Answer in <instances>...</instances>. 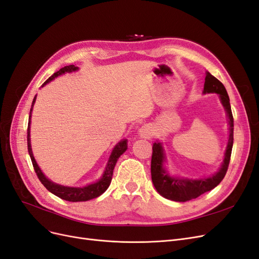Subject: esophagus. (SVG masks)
Masks as SVG:
<instances>
[{"instance_id":"esophagus-1","label":"esophagus","mask_w":259,"mask_h":259,"mask_svg":"<svg viewBox=\"0 0 259 259\" xmlns=\"http://www.w3.org/2000/svg\"><path fill=\"white\" fill-rule=\"evenodd\" d=\"M153 128L150 124H144L142 127L138 130V135L140 138L149 139L153 136Z\"/></svg>"}]
</instances>
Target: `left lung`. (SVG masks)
<instances>
[{
	"mask_svg": "<svg viewBox=\"0 0 259 259\" xmlns=\"http://www.w3.org/2000/svg\"><path fill=\"white\" fill-rule=\"evenodd\" d=\"M203 93L218 94L222 104L227 112V117H228L229 139L226 148L224 162L217 173L207 178H201V179L184 178L183 179L178 177H171L163 166V163L165 162V154H164L162 144L154 143L152 146V158H151L152 183L154 185L156 191H158L162 197L171 201L186 202L189 200H193L200 197L201 194L214 189L217 185L221 184L229 166L232 145H233V116L231 112L229 96L228 94H227L224 84L219 80H217L215 76L211 75L209 72H206L204 91H203Z\"/></svg>",
	"mask_w": 259,
	"mask_h": 259,
	"instance_id": "1",
	"label": "left lung"
}]
</instances>
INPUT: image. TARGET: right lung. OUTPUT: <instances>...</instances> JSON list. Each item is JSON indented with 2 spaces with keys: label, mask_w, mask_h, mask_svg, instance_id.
Here are the masks:
<instances>
[{
  "label": "right lung",
  "mask_w": 259,
  "mask_h": 259,
  "mask_svg": "<svg viewBox=\"0 0 259 259\" xmlns=\"http://www.w3.org/2000/svg\"><path fill=\"white\" fill-rule=\"evenodd\" d=\"M79 69L77 67H74V65H70V66H66L64 68H61L59 71L55 72L52 76H50L48 80H46L42 86L46 85L48 83H50L52 80H54L55 77H57L60 74H64L66 72H72V71H76V70ZM35 99H36V95L33 98L32 101V106H31L30 109V115H29V123H28V131H27V144H28V152L30 154V158L31 161H32V165L33 168L36 173L37 178L40 179V182L43 184V186L48 189L50 192H52L53 194L57 195L58 198L62 199V200H66L69 202H81V201H89L92 199H95L99 195L103 194L107 189L109 185L111 183V179H112V175H113V169L115 164L117 162V159L120 158L121 154H123L125 151H126L127 149V140L126 139H123L122 142H120L117 144L111 152L110 158H109V161L107 163V166L106 169L104 171L103 176L98 180L97 183H94L91 184L89 186H85V187H66V186H61L58 184H55L49 178H46L45 175L42 173V170L38 167V165L35 162V159L33 156L32 153V149H31V143H30V123H31V112H32V109H33V105L35 103Z\"/></svg>",
  "instance_id": "1"
}]
</instances>
